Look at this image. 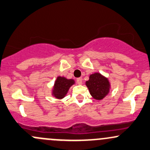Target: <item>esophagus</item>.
<instances>
[{
	"mask_svg": "<svg viewBox=\"0 0 150 150\" xmlns=\"http://www.w3.org/2000/svg\"><path fill=\"white\" fill-rule=\"evenodd\" d=\"M76 81H77V83L79 85H81L82 83V79L81 78H78L76 79Z\"/></svg>",
	"mask_w": 150,
	"mask_h": 150,
	"instance_id": "esophagus-1",
	"label": "esophagus"
}]
</instances>
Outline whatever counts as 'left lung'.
Listing matches in <instances>:
<instances>
[{
    "instance_id": "obj_1",
    "label": "left lung",
    "mask_w": 150,
    "mask_h": 150,
    "mask_svg": "<svg viewBox=\"0 0 150 150\" xmlns=\"http://www.w3.org/2000/svg\"><path fill=\"white\" fill-rule=\"evenodd\" d=\"M90 94L96 100H101L109 94L110 83L105 76L99 73H94L89 76V79L86 81Z\"/></svg>"
}]
</instances>
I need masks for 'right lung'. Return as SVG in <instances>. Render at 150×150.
I'll return each mask as SVG.
<instances>
[{
  "instance_id": "1",
  "label": "right lung",
  "mask_w": 150,
  "mask_h": 150,
  "mask_svg": "<svg viewBox=\"0 0 150 150\" xmlns=\"http://www.w3.org/2000/svg\"><path fill=\"white\" fill-rule=\"evenodd\" d=\"M74 83V79H68L64 76H58L53 87L52 95L56 99H63L67 95L69 88Z\"/></svg>"
}]
</instances>
